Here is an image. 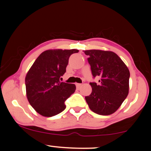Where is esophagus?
Listing matches in <instances>:
<instances>
[{
    "instance_id": "34e87169",
    "label": "esophagus",
    "mask_w": 151,
    "mask_h": 151,
    "mask_svg": "<svg viewBox=\"0 0 151 151\" xmlns=\"http://www.w3.org/2000/svg\"><path fill=\"white\" fill-rule=\"evenodd\" d=\"M76 86H77V88L78 89H79L81 86V84H76Z\"/></svg>"
}]
</instances>
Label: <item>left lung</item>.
<instances>
[{
	"instance_id": "8db88e82",
	"label": "left lung",
	"mask_w": 151,
	"mask_h": 151,
	"mask_svg": "<svg viewBox=\"0 0 151 151\" xmlns=\"http://www.w3.org/2000/svg\"><path fill=\"white\" fill-rule=\"evenodd\" d=\"M93 77L99 84L90 83L92 91L85 96L89 109L99 115L114 114L121 106L129 91V68L114 52L101 50H84Z\"/></svg>"
}]
</instances>
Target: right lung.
<instances>
[{"label": "right lung", "mask_w": 151, "mask_h": 151, "mask_svg": "<svg viewBox=\"0 0 151 151\" xmlns=\"http://www.w3.org/2000/svg\"><path fill=\"white\" fill-rule=\"evenodd\" d=\"M78 50H48L36 59L25 76L26 96L38 114L51 117L66 108L65 101L75 91L73 84L61 82L70 55Z\"/></svg>", "instance_id": "obj_1"}]
</instances>
